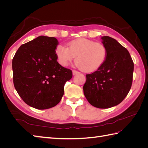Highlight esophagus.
<instances>
[{
    "mask_svg": "<svg viewBox=\"0 0 148 148\" xmlns=\"http://www.w3.org/2000/svg\"><path fill=\"white\" fill-rule=\"evenodd\" d=\"M72 73H73V75H76L79 73V71H77V70H73L72 71Z\"/></svg>",
    "mask_w": 148,
    "mask_h": 148,
    "instance_id": "esophagus-1",
    "label": "esophagus"
}]
</instances>
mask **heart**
Masks as SVG:
<instances>
[{
	"instance_id": "1",
	"label": "heart",
	"mask_w": 148,
	"mask_h": 148,
	"mask_svg": "<svg viewBox=\"0 0 148 148\" xmlns=\"http://www.w3.org/2000/svg\"><path fill=\"white\" fill-rule=\"evenodd\" d=\"M55 52L58 62L63 66L68 65L75 57L76 65L84 72H92L99 69L107 54L104 44L85 38L71 41L68 47L59 44Z\"/></svg>"
}]
</instances>
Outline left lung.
<instances>
[{"instance_id": "1", "label": "left lung", "mask_w": 148, "mask_h": 148, "mask_svg": "<svg viewBox=\"0 0 148 148\" xmlns=\"http://www.w3.org/2000/svg\"><path fill=\"white\" fill-rule=\"evenodd\" d=\"M107 54L99 69L86 75L84 95L89 104L99 109L118 105L130 90L134 64L127 49L114 38H101Z\"/></svg>"}]
</instances>
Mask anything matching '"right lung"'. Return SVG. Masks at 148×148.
<instances>
[{
	"label": "right lung",
	"instance_id": "obj_1",
	"mask_svg": "<svg viewBox=\"0 0 148 148\" xmlns=\"http://www.w3.org/2000/svg\"><path fill=\"white\" fill-rule=\"evenodd\" d=\"M58 44L56 38L40 36L22 44L13 58L15 88L26 104L35 109H47L59 104L65 83L72 77V71L57 60Z\"/></svg>",
	"mask_w": 148,
	"mask_h": 148
}]
</instances>
